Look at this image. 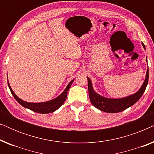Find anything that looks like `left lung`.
Returning a JSON list of instances; mask_svg holds the SVG:
<instances>
[{"label":"left lung","mask_w":154,"mask_h":154,"mask_svg":"<svg viewBox=\"0 0 154 154\" xmlns=\"http://www.w3.org/2000/svg\"><path fill=\"white\" fill-rule=\"evenodd\" d=\"M142 45L145 48L144 44L142 43ZM147 61V59H146ZM149 81V68L147 69L146 79L143 83V85L140 90L135 94L130 95L129 97L121 99H108L106 97H103L100 96V94H97L94 91L93 88L92 86L91 81L89 78L88 77V93L90 102L97 109L100 110L104 111L106 113H118L121 112L125 110L128 107L132 106L135 104L137 101L141 98L144 93L145 90H146V85L148 84Z\"/></svg>","instance_id":"obj_1"}]
</instances>
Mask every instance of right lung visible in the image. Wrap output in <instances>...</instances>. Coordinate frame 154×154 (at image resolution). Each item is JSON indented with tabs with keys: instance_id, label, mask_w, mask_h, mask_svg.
Returning a JSON list of instances; mask_svg holds the SVG:
<instances>
[{
	"instance_id": "obj_1",
	"label": "right lung",
	"mask_w": 154,
	"mask_h": 154,
	"mask_svg": "<svg viewBox=\"0 0 154 154\" xmlns=\"http://www.w3.org/2000/svg\"><path fill=\"white\" fill-rule=\"evenodd\" d=\"M74 80L71 81L70 83H69V85H67L66 89L64 90V91L62 92V94H60V96L57 97L51 101H49V102H42V103H29L24 102L18 97L17 96L14 94V92L12 91V90L10 88V85L9 83L8 84V87L10 88V92L14 99L17 101V102L20 103V104L22 105V106L25 107V108H27L30 110L35 111V112L39 113H52L54 112V111L57 110V109L60 108V107L62 106V105L64 104V102L66 100V97H67V93H68V91L70 88L71 84L73 82Z\"/></svg>"
}]
</instances>
